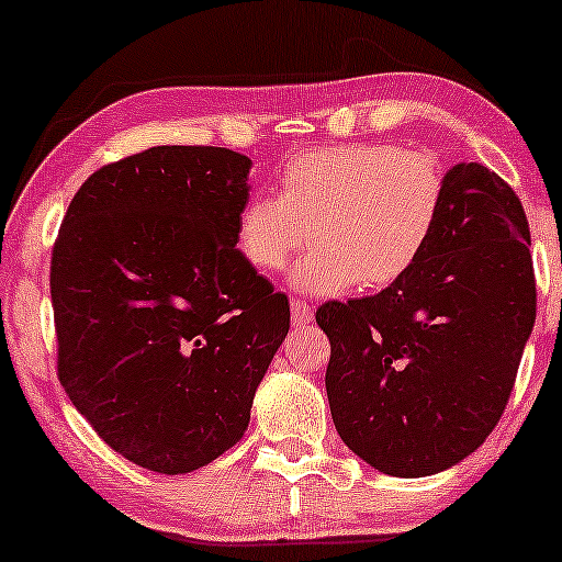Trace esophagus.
Wrapping results in <instances>:
<instances>
[{
  "label": "esophagus",
  "instance_id": "1",
  "mask_svg": "<svg viewBox=\"0 0 562 562\" xmlns=\"http://www.w3.org/2000/svg\"><path fill=\"white\" fill-rule=\"evenodd\" d=\"M291 319H294V327H304L314 319V310L302 299H291Z\"/></svg>",
  "mask_w": 562,
  "mask_h": 562
}]
</instances>
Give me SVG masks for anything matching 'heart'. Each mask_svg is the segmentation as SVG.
I'll return each instance as SVG.
<instances>
[{
  "label": "heart",
  "instance_id": "obj_1",
  "mask_svg": "<svg viewBox=\"0 0 562 562\" xmlns=\"http://www.w3.org/2000/svg\"><path fill=\"white\" fill-rule=\"evenodd\" d=\"M445 206V173L429 153L386 143L306 150L289 160L279 194H258L237 217V245L258 271L291 268L304 294L381 291L404 279L432 240Z\"/></svg>",
  "mask_w": 562,
  "mask_h": 562
}]
</instances>
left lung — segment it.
Segmentation results:
<instances>
[{
    "label": "left lung",
    "mask_w": 562,
    "mask_h": 562,
    "mask_svg": "<svg viewBox=\"0 0 562 562\" xmlns=\"http://www.w3.org/2000/svg\"><path fill=\"white\" fill-rule=\"evenodd\" d=\"M535 314L519 196L486 166H452L417 266L381 294L317 310L337 435L396 479L458 465L502 419Z\"/></svg>",
    "instance_id": "obj_1"
}]
</instances>
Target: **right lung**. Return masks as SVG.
I'll use <instances>...</instances> for the list:
<instances>
[{
    "instance_id": "right-lung-1",
    "label": "right lung",
    "mask_w": 562,
    "mask_h": 562,
    "mask_svg": "<svg viewBox=\"0 0 562 562\" xmlns=\"http://www.w3.org/2000/svg\"><path fill=\"white\" fill-rule=\"evenodd\" d=\"M250 158L158 145L91 173L50 260L58 379L97 435L148 471L191 473L235 442L289 335V299L248 263Z\"/></svg>"
}]
</instances>
